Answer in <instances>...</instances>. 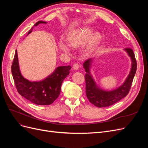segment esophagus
<instances>
[{"label": "esophagus", "instance_id": "1", "mask_svg": "<svg viewBox=\"0 0 148 148\" xmlns=\"http://www.w3.org/2000/svg\"><path fill=\"white\" fill-rule=\"evenodd\" d=\"M73 69L74 70H78L79 69V64L77 63L74 64L73 65Z\"/></svg>", "mask_w": 148, "mask_h": 148}]
</instances>
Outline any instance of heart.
<instances>
[{
  "mask_svg": "<svg viewBox=\"0 0 148 148\" xmlns=\"http://www.w3.org/2000/svg\"><path fill=\"white\" fill-rule=\"evenodd\" d=\"M92 29L89 27H84L74 31L68 37L69 45L73 48L82 47L87 44L86 49L87 51L94 50L101 41V35L95 33L92 34ZM66 42L60 41L59 44L60 50L65 53H70V49Z\"/></svg>",
  "mask_w": 148,
  "mask_h": 148,
  "instance_id": "heart-1",
  "label": "heart"
}]
</instances>
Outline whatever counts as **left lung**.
<instances>
[{"instance_id":"8db88e82","label":"left lung","mask_w":148,"mask_h":148,"mask_svg":"<svg viewBox=\"0 0 148 148\" xmlns=\"http://www.w3.org/2000/svg\"><path fill=\"white\" fill-rule=\"evenodd\" d=\"M123 50L127 52L131 59V69L124 82L118 88L112 90L107 91L99 87L93 76L91 69L94 59L91 58L83 63V68L86 73L85 75L86 82V95L91 104L97 107H109L117 102L126 96L130 89L132 82L136 71V61L135 54L131 48H125Z\"/></svg>"}]
</instances>
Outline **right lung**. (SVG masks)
Returning <instances> with one entry per match:
<instances>
[{
  "label": "right lung",
  "mask_w": 148,
  "mask_h": 148,
  "mask_svg": "<svg viewBox=\"0 0 148 148\" xmlns=\"http://www.w3.org/2000/svg\"><path fill=\"white\" fill-rule=\"evenodd\" d=\"M41 23H47V22L38 21L28 31L27 35L32 32L34 26ZM71 68L70 65L57 66L45 78L39 81H31L25 78L21 73L16 50L12 65V73L17 91L21 96L35 104L50 105L59 97L62 82L69 75Z\"/></svg>",
  "instance_id": "right-lung-1"
}]
</instances>
